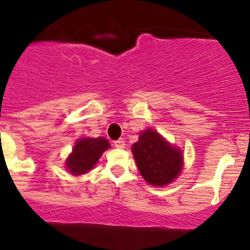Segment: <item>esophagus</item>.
<instances>
[{
  "instance_id": "1",
  "label": "esophagus",
  "mask_w": 250,
  "mask_h": 250,
  "mask_svg": "<svg viewBox=\"0 0 250 250\" xmlns=\"http://www.w3.org/2000/svg\"><path fill=\"white\" fill-rule=\"evenodd\" d=\"M113 146H116V148H125V141H123L122 138L121 139H117V141H114L113 142Z\"/></svg>"
}]
</instances>
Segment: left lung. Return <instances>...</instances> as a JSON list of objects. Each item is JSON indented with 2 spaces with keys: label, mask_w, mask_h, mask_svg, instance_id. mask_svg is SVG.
Here are the masks:
<instances>
[{
  "label": "left lung",
  "mask_w": 250,
  "mask_h": 250,
  "mask_svg": "<svg viewBox=\"0 0 250 250\" xmlns=\"http://www.w3.org/2000/svg\"><path fill=\"white\" fill-rule=\"evenodd\" d=\"M132 151L139 172L151 185H167L180 174L183 154L155 130H144L139 141L133 144Z\"/></svg>",
  "instance_id": "obj_1"
}]
</instances>
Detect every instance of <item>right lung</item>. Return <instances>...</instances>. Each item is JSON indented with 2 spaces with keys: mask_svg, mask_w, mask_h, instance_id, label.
Returning <instances> with one entry per match:
<instances>
[{
  "mask_svg": "<svg viewBox=\"0 0 250 250\" xmlns=\"http://www.w3.org/2000/svg\"><path fill=\"white\" fill-rule=\"evenodd\" d=\"M109 148L104 138H83L75 144L72 153L66 159V167L71 174L80 175L90 171L101 154Z\"/></svg>",
  "mask_w": 250,
  "mask_h": 250,
  "instance_id": "add662e5",
  "label": "right lung"
}]
</instances>
